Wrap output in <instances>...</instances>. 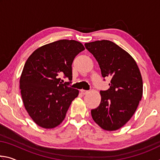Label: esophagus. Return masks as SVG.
Masks as SVG:
<instances>
[{
  "label": "esophagus",
  "mask_w": 160,
  "mask_h": 160,
  "mask_svg": "<svg viewBox=\"0 0 160 160\" xmlns=\"http://www.w3.org/2000/svg\"><path fill=\"white\" fill-rule=\"evenodd\" d=\"M80 92L82 94H85L88 92V90H80Z\"/></svg>",
  "instance_id": "obj_1"
}]
</instances>
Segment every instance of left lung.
I'll return each instance as SVG.
<instances>
[{"label":"left lung","instance_id":"left-lung-1","mask_svg":"<svg viewBox=\"0 0 160 160\" xmlns=\"http://www.w3.org/2000/svg\"><path fill=\"white\" fill-rule=\"evenodd\" d=\"M85 46L98 62L102 77L111 78L109 88L100 91L101 102L91 110L92 117L102 129L116 131L131 119L141 100L143 85L138 66L128 52L109 40Z\"/></svg>","mask_w":160,"mask_h":160}]
</instances>
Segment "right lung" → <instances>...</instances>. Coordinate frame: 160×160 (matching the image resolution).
I'll return each instance as SVG.
<instances>
[{
    "mask_svg": "<svg viewBox=\"0 0 160 160\" xmlns=\"http://www.w3.org/2000/svg\"><path fill=\"white\" fill-rule=\"evenodd\" d=\"M85 49L80 42L62 39L39 47L28 58L20 79V88L27 112L35 123L44 128L62 123L79 91L68 86L72 63ZM61 74L71 81L63 83Z\"/></svg>",
    "mask_w": 160,
    "mask_h": 160,
    "instance_id": "1",
    "label": "right lung"
}]
</instances>
